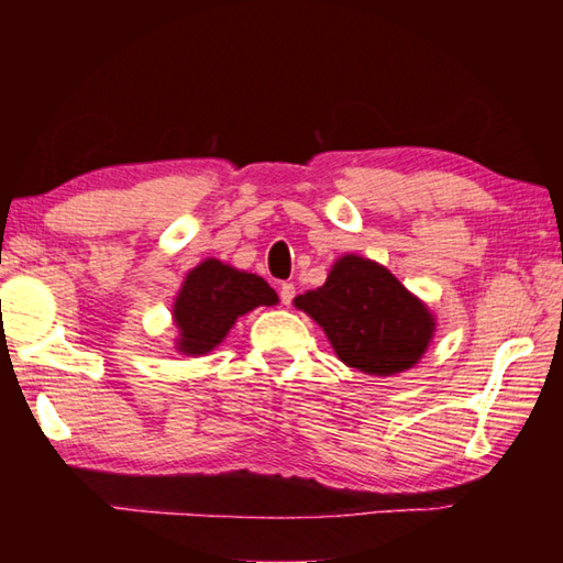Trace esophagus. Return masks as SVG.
Masks as SVG:
<instances>
[{
    "label": "esophagus",
    "mask_w": 563,
    "mask_h": 563,
    "mask_svg": "<svg viewBox=\"0 0 563 563\" xmlns=\"http://www.w3.org/2000/svg\"><path fill=\"white\" fill-rule=\"evenodd\" d=\"M295 298V285L292 283H283L280 285V300L283 305H290Z\"/></svg>",
    "instance_id": "1"
}]
</instances>
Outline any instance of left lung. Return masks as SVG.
I'll return each mask as SVG.
<instances>
[{
  "mask_svg": "<svg viewBox=\"0 0 563 563\" xmlns=\"http://www.w3.org/2000/svg\"><path fill=\"white\" fill-rule=\"evenodd\" d=\"M325 330L335 355L367 375L415 367L434 335V316L385 265L342 255L325 285L295 298Z\"/></svg>",
  "mask_w": 563,
  "mask_h": 563,
  "instance_id": "left-lung-1",
  "label": "left lung"
}]
</instances>
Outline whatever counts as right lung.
I'll return each mask as SVG.
<instances>
[{"label": "right lung", "instance_id": "right-lung-1", "mask_svg": "<svg viewBox=\"0 0 563 563\" xmlns=\"http://www.w3.org/2000/svg\"><path fill=\"white\" fill-rule=\"evenodd\" d=\"M275 302L278 295L261 275L231 268L216 258L198 263L188 271L174 302L176 350L194 357L208 355L221 345L238 318Z\"/></svg>", "mask_w": 563, "mask_h": 563}]
</instances>
